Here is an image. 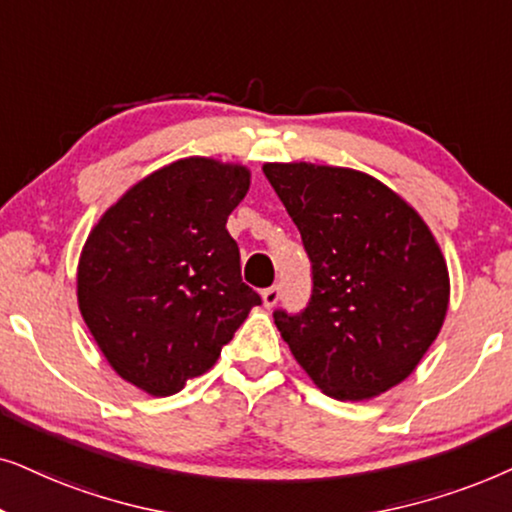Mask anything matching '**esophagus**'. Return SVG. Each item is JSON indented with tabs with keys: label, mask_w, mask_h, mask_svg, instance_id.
I'll list each match as a JSON object with an SVG mask.
<instances>
[{
	"label": "esophagus",
	"mask_w": 512,
	"mask_h": 512,
	"mask_svg": "<svg viewBox=\"0 0 512 512\" xmlns=\"http://www.w3.org/2000/svg\"><path fill=\"white\" fill-rule=\"evenodd\" d=\"M278 299H281V288H278V285H271V288L262 290V302H264V306H267V309L276 306Z\"/></svg>",
	"instance_id": "obj_1"
}]
</instances>
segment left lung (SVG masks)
<instances>
[{"instance_id": "8db88e82", "label": "left lung", "mask_w": 512, "mask_h": 512, "mask_svg": "<svg viewBox=\"0 0 512 512\" xmlns=\"http://www.w3.org/2000/svg\"><path fill=\"white\" fill-rule=\"evenodd\" d=\"M262 170L313 271L309 306L274 313L283 342L330 398H377L417 370L445 323L449 271L433 231L360 170L306 161Z\"/></svg>"}]
</instances>
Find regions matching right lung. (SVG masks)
<instances>
[{
	"label": "right lung",
	"instance_id": "add662e5",
	"mask_svg": "<svg viewBox=\"0 0 512 512\" xmlns=\"http://www.w3.org/2000/svg\"><path fill=\"white\" fill-rule=\"evenodd\" d=\"M248 189L243 163L189 156L135 182L88 234L79 311L112 370L140 391H182L262 304L227 231Z\"/></svg>",
	"mask_w": 512,
	"mask_h": 512
}]
</instances>
